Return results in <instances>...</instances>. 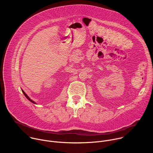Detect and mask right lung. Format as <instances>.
Returning a JSON list of instances; mask_svg holds the SVG:
<instances>
[{"label": "right lung", "mask_w": 153, "mask_h": 153, "mask_svg": "<svg viewBox=\"0 0 153 153\" xmlns=\"http://www.w3.org/2000/svg\"><path fill=\"white\" fill-rule=\"evenodd\" d=\"M22 93H24V94L25 96V97H27V99H28L31 102H32V103H36V102H34L33 100H31V99H30V98L27 96V94H26V93H25L22 90Z\"/></svg>", "instance_id": "1"}]
</instances>
